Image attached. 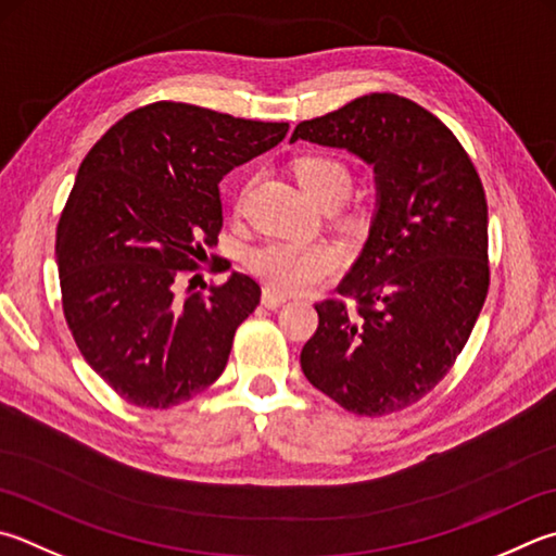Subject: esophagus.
<instances>
[{"instance_id":"34e87169","label":"esophagus","mask_w":556,"mask_h":556,"mask_svg":"<svg viewBox=\"0 0 556 556\" xmlns=\"http://www.w3.org/2000/svg\"><path fill=\"white\" fill-rule=\"evenodd\" d=\"M287 294L285 291H279V289H275V287H265L262 289V304H265L267 308H279L281 304H287Z\"/></svg>"}]
</instances>
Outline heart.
Masks as SVG:
<instances>
[{"label": "heart", "mask_w": 556, "mask_h": 556, "mask_svg": "<svg viewBox=\"0 0 556 556\" xmlns=\"http://www.w3.org/2000/svg\"><path fill=\"white\" fill-rule=\"evenodd\" d=\"M301 187L320 206L340 204L352 187L345 163L330 155H304L294 163ZM250 269L269 287L285 291H306L332 277L340 267L338 252L326 243H291L269 240L250 252Z\"/></svg>", "instance_id": "heart-1"}]
</instances>
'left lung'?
I'll return each mask as SVG.
<instances>
[{
    "label": "left lung",
    "instance_id": "obj_1",
    "mask_svg": "<svg viewBox=\"0 0 556 556\" xmlns=\"http://www.w3.org/2000/svg\"><path fill=\"white\" fill-rule=\"evenodd\" d=\"M345 148L375 167L377 214L365 250L316 304L301 369L355 416L413 406L452 369L489 294V208L457 136L428 109L371 92L301 121L294 140Z\"/></svg>",
    "mask_w": 556,
    "mask_h": 556
}]
</instances>
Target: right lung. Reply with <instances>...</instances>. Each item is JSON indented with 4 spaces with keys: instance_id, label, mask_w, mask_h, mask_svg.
<instances>
[{
    "instance_id": "obj_1",
    "label": "right lung",
    "mask_w": 556,
    "mask_h": 556,
    "mask_svg": "<svg viewBox=\"0 0 556 556\" xmlns=\"http://www.w3.org/2000/svg\"><path fill=\"white\" fill-rule=\"evenodd\" d=\"M287 130L155 102L116 121L83 160L55 236L63 313L87 365L121 399L173 408L224 375L260 285L233 271L177 299L175 281L218 240V181Z\"/></svg>"
}]
</instances>
